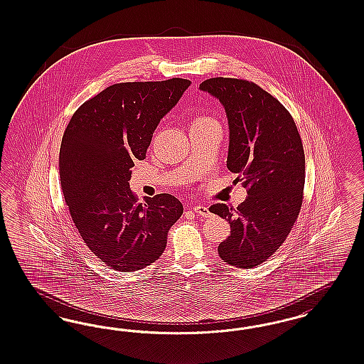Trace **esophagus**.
Wrapping results in <instances>:
<instances>
[{
  "label": "esophagus",
  "instance_id": "34e87169",
  "mask_svg": "<svg viewBox=\"0 0 364 364\" xmlns=\"http://www.w3.org/2000/svg\"><path fill=\"white\" fill-rule=\"evenodd\" d=\"M193 212L198 215V216H203V218H210V210L205 205H196V207H193Z\"/></svg>",
  "mask_w": 364,
  "mask_h": 364
}]
</instances>
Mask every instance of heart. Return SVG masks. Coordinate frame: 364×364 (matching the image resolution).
<instances>
[{
    "mask_svg": "<svg viewBox=\"0 0 364 364\" xmlns=\"http://www.w3.org/2000/svg\"><path fill=\"white\" fill-rule=\"evenodd\" d=\"M210 122V119H208V117H203V116H198V117L192 120L191 125H196V124H203V122Z\"/></svg>",
    "mask_w": 364,
    "mask_h": 364,
    "instance_id": "obj_1",
    "label": "heart"
}]
</instances>
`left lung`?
Returning <instances> with one entry per match:
<instances>
[{
	"instance_id": "1",
	"label": "left lung",
	"mask_w": 364,
	"mask_h": 364,
	"mask_svg": "<svg viewBox=\"0 0 364 364\" xmlns=\"http://www.w3.org/2000/svg\"><path fill=\"white\" fill-rule=\"evenodd\" d=\"M198 89L224 107L227 168L248 188L236 210L227 204L210 208L231 225L218 252L227 264L248 269L276 252L298 219L306 178L303 144L288 110L254 82L210 78Z\"/></svg>"
}]
</instances>
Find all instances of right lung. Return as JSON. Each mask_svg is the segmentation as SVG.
Returning <instances> with one entry per match:
<instances>
[{
	"mask_svg": "<svg viewBox=\"0 0 364 364\" xmlns=\"http://www.w3.org/2000/svg\"><path fill=\"white\" fill-rule=\"evenodd\" d=\"M189 85L186 78L110 85L84 102L66 127L58 159L66 205L89 250L116 271L156 262L183 215V204L168 193L139 203L129 180L157 125Z\"/></svg>",
	"mask_w": 364,
	"mask_h": 364,
	"instance_id": "1",
	"label": "right lung"
}]
</instances>
